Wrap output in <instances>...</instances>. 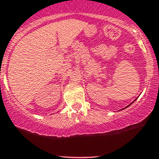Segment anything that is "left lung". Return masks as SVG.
<instances>
[{"label":"left lung","mask_w":159,"mask_h":159,"mask_svg":"<svg viewBox=\"0 0 159 159\" xmlns=\"http://www.w3.org/2000/svg\"><path fill=\"white\" fill-rule=\"evenodd\" d=\"M130 104H131V103H130Z\"/></svg>","instance_id":"8db88e82"}]
</instances>
